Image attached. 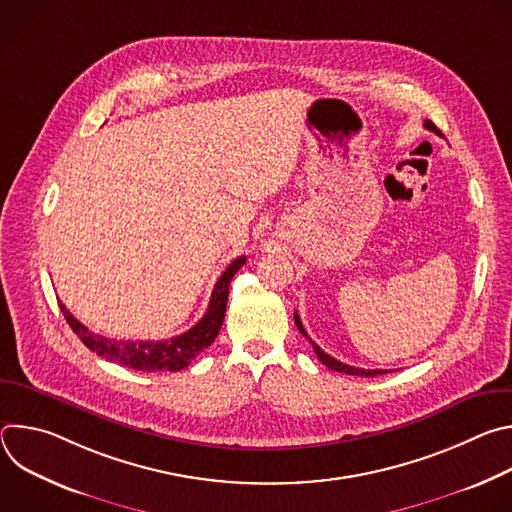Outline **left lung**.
Here are the masks:
<instances>
[{"instance_id":"8db88e82","label":"left lung","mask_w":512,"mask_h":512,"mask_svg":"<svg viewBox=\"0 0 512 512\" xmlns=\"http://www.w3.org/2000/svg\"><path fill=\"white\" fill-rule=\"evenodd\" d=\"M423 127L425 129H429V131H433V133H437V135H442V131L437 129L429 119H425V123H423ZM294 320H296V326H298V330L312 342V346H314V352H316V356L322 360V364H326L328 369H332V371H336V373H346V375H356V377H377V375H385V373H389V371H383V369H356V367H350V364H344V362H340V360H336L334 356H330V354H326L310 336H308V332L304 330V326H302V320H300V316H298V312L294 314Z\"/></svg>"}]
</instances>
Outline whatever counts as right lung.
Returning a JSON list of instances; mask_svg holds the SVG:
<instances>
[{"instance_id": "obj_1", "label": "right lung", "mask_w": 512, "mask_h": 512, "mask_svg": "<svg viewBox=\"0 0 512 512\" xmlns=\"http://www.w3.org/2000/svg\"><path fill=\"white\" fill-rule=\"evenodd\" d=\"M247 257H237L227 269L225 273L218 277L212 296H210V304L204 312V316L198 320V324H194L188 332L174 336L170 340H115V338H107L101 334L91 332L87 326H83L75 316H72L62 302L60 310L68 322V326L72 328L83 344L97 352L101 358L111 360L121 364V367H129L135 371H145V373H156V371H170L176 373L180 369H186L188 364L204 350L208 348L214 338L221 332L223 320H225V312H227V300H229V283L235 277V273L245 265Z\"/></svg>"}]
</instances>
